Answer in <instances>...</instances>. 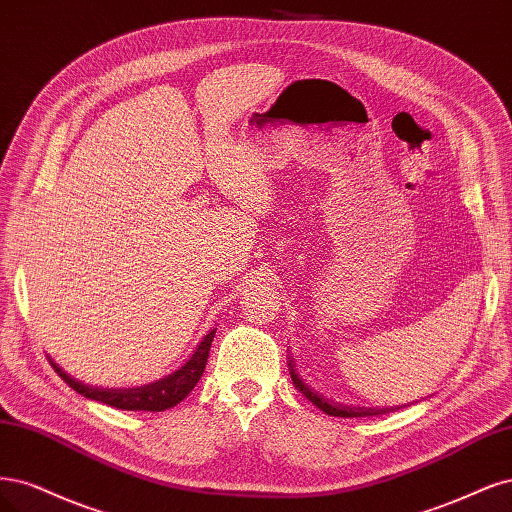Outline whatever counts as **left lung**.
I'll use <instances>...</instances> for the list:
<instances>
[{"instance_id":"left-lung-1","label":"left lung","mask_w":512,"mask_h":512,"mask_svg":"<svg viewBox=\"0 0 512 512\" xmlns=\"http://www.w3.org/2000/svg\"><path fill=\"white\" fill-rule=\"evenodd\" d=\"M289 374H291V381H293L295 389L302 391L312 404H315L319 410H323L325 415H332V417H344V419L346 417H349V419H353V417H372V415H383V412L398 410L402 406H408V404H402V406H383V408L381 406H353V404H340V402L329 400V398H325V395H321L319 391H315L304 381V378L298 372V368H295L293 357L289 359Z\"/></svg>"}]
</instances>
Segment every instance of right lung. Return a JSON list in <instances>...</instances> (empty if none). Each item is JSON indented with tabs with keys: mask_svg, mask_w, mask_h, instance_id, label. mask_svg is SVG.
I'll return each mask as SVG.
<instances>
[{
	"mask_svg": "<svg viewBox=\"0 0 512 512\" xmlns=\"http://www.w3.org/2000/svg\"><path fill=\"white\" fill-rule=\"evenodd\" d=\"M214 338V329L204 336V340L197 344V349L193 351V355L185 361L183 366L178 370H174L172 374L159 378V381L146 383L140 387H95V385H87L78 381L72 374L65 372L59 364H55V359L48 355V361L55 368V372L68 383L76 393L85 395L89 400L108 404L112 408L119 410H148V412H161L168 410L176 404L183 402L187 395L191 393V389L200 381L206 361H208V353H210V344Z\"/></svg>",
	"mask_w": 512,
	"mask_h": 512,
	"instance_id": "right-lung-1",
	"label": "right lung"
}]
</instances>
